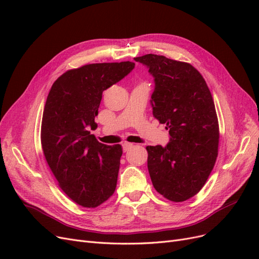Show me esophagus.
I'll use <instances>...</instances> for the list:
<instances>
[{"label":"esophagus","instance_id":"1","mask_svg":"<svg viewBox=\"0 0 259 259\" xmlns=\"http://www.w3.org/2000/svg\"><path fill=\"white\" fill-rule=\"evenodd\" d=\"M134 147V145L133 144H128V143H126V144H123V146H122V148H123V151L124 152H126V151H128L131 148H133Z\"/></svg>","mask_w":259,"mask_h":259}]
</instances>
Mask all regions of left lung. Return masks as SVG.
Wrapping results in <instances>:
<instances>
[{
    "label": "left lung",
    "mask_w": 259,
    "mask_h": 259,
    "mask_svg": "<svg viewBox=\"0 0 259 259\" xmlns=\"http://www.w3.org/2000/svg\"><path fill=\"white\" fill-rule=\"evenodd\" d=\"M135 60L154 77L153 116L166 124L170 136L166 147H146L152 185L165 199L184 202L205 185L218 155L213 97L201 73L188 62L154 54Z\"/></svg>",
    "instance_id": "obj_1"
}]
</instances>
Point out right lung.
Returning <instances> with one entry per match:
<instances>
[{"label": "right lung", "instance_id": "add662e5", "mask_svg": "<svg viewBox=\"0 0 259 259\" xmlns=\"http://www.w3.org/2000/svg\"><path fill=\"white\" fill-rule=\"evenodd\" d=\"M132 61L90 64L68 70L46 99L41 144L60 189L76 204L94 208L115 191L122 147L99 143L91 134L103 92L127 75Z\"/></svg>", "mask_w": 259, "mask_h": 259}]
</instances>
